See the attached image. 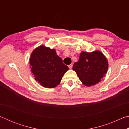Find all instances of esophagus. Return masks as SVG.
Instances as JSON below:
<instances>
[{"label":"esophagus","instance_id":"obj_1","mask_svg":"<svg viewBox=\"0 0 129 129\" xmlns=\"http://www.w3.org/2000/svg\"><path fill=\"white\" fill-rule=\"evenodd\" d=\"M72 67H73V64H70V65H68V67H69V69L72 68Z\"/></svg>","mask_w":129,"mask_h":129}]
</instances>
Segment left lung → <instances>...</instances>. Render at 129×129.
<instances>
[{"label":"left lung","mask_w":129,"mask_h":129,"mask_svg":"<svg viewBox=\"0 0 129 129\" xmlns=\"http://www.w3.org/2000/svg\"><path fill=\"white\" fill-rule=\"evenodd\" d=\"M108 69V61L101 52H82L79 60L74 63L75 71L81 81L87 86L97 84L105 76Z\"/></svg>","instance_id":"obj_1"}]
</instances>
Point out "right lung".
Returning a JSON list of instances; mask_svg holds the SVG:
<instances>
[{
	"mask_svg": "<svg viewBox=\"0 0 129 129\" xmlns=\"http://www.w3.org/2000/svg\"><path fill=\"white\" fill-rule=\"evenodd\" d=\"M29 64L35 79L45 88H53L60 83L69 69L54 49L44 45L35 49L30 54Z\"/></svg>",
	"mask_w": 129,
	"mask_h": 129,
	"instance_id": "obj_1",
	"label": "right lung"
}]
</instances>
